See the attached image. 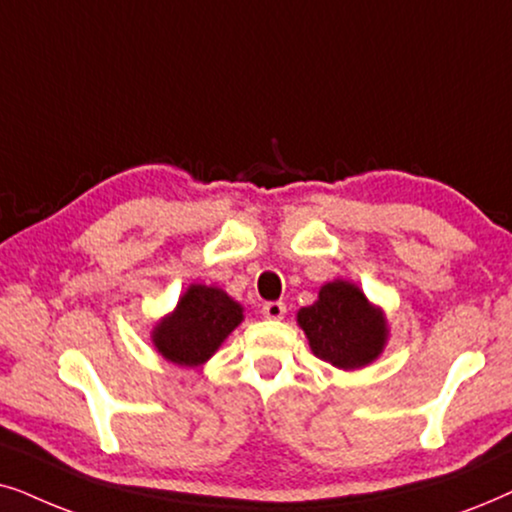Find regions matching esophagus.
<instances>
[{
    "instance_id": "obj_1",
    "label": "esophagus",
    "mask_w": 512,
    "mask_h": 512,
    "mask_svg": "<svg viewBox=\"0 0 512 512\" xmlns=\"http://www.w3.org/2000/svg\"><path fill=\"white\" fill-rule=\"evenodd\" d=\"M285 304L283 302H267L262 306V316L267 320H281L285 316Z\"/></svg>"
}]
</instances>
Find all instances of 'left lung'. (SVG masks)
I'll return each mask as SVG.
<instances>
[{"label":"left lung","mask_w":512,"mask_h":512,"mask_svg":"<svg viewBox=\"0 0 512 512\" xmlns=\"http://www.w3.org/2000/svg\"><path fill=\"white\" fill-rule=\"evenodd\" d=\"M313 356L339 370H360L384 351L388 327L384 311L374 306L356 283L332 281L311 306L297 311Z\"/></svg>","instance_id":"obj_1"}]
</instances>
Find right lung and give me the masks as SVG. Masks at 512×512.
<instances>
[{"instance_id": "right-lung-1", "label": "right lung", "mask_w": 512, "mask_h": 512, "mask_svg": "<svg viewBox=\"0 0 512 512\" xmlns=\"http://www.w3.org/2000/svg\"><path fill=\"white\" fill-rule=\"evenodd\" d=\"M243 306L213 285H189L175 311L156 323L152 342L170 363L199 367L241 325Z\"/></svg>"}]
</instances>
